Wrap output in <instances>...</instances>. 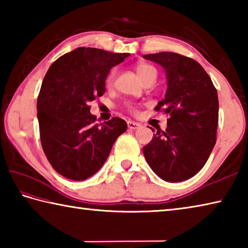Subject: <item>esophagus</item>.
I'll use <instances>...</instances> for the list:
<instances>
[{
  "label": "esophagus",
  "mask_w": 248,
  "mask_h": 248,
  "mask_svg": "<svg viewBox=\"0 0 248 248\" xmlns=\"http://www.w3.org/2000/svg\"><path fill=\"white\" fill-rule=\"evenodd\" d=\"M127 124H128V128L130 130H137V129H139L141 127L140 124L134 123V121H128Z\"/></svg>",
  "instance_id": "1"
}]
</instances>
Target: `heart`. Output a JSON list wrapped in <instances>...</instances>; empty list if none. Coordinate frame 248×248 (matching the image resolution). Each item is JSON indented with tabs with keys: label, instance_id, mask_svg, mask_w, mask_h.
<instances>
[{
	"label": "heart",
	"instance_id": "heart-1",
	"mask_svg": "<svg viewBox=\"0 0 248 248\" xmlns=\"http://www.w3.org/2000/svg\"><path fill=\"white\" fill-rule=\"evenodd\" d=\"M136 71L139 78L142 79V81L145 82L146 79L150 78L153 75H156V70H155L154 66H152L149 63H145V62H140L136 65ZM114 78H115V72L112 71L110 74L108 75V78L106 79V85L108 87H110L114 83Z\"/></svg>",
	"mask_w": 248,
	"mask_h": 248
}]
</instances>
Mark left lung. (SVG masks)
<instances>
[{
    "label": "left lung",
    "instance_id": "8db88e82",
    "mask_svg": "<svg viewBox=\"0 0 248 248\" xmlns=\"http://www.w3.org/2000/svg\"><path fill=\"white\" fill-rule=\"evenodd\" d=\"M143 58L165 70L166 94L155 110L162 109L170 116L165 131L153 134L143 148L144 157L159 178L184 182L202 169L216 144L219 121L217 90L194 59L166 51Z\"/></svg>",
    "mask_w": 248,
    "mask_h": 248
}]
</instances>
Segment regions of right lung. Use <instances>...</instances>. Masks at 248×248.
<instances>
[{
	"label": "right lung",
	"mask_w": 248,
	"mask_h": 248,
	"mask_svg": "<svg viewBox=\"0 0 248 248\" xmlns=\"http://www.w3.org/2000/svg\"><path fill=\"white\" fill-rule=\"evenodd\" d=\"M128 56L79 47L54 61L46 74L37 100L40 141L49 163L64 177L93 176L127 130L118 117L95 124L89 104L103 96L109 71Z\"/></svg>",
	"instance_id": "right-lung-1"
}]
</instances>
